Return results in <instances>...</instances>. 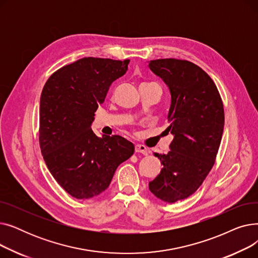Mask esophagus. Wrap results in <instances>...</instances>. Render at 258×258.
I'll list each match as a JSON object with an SVG mask.
<instances>
[{"label": "esophagus", "mask_w": 258, "mask_h": 258, "mask_svg": "<svg viewBox=\"0 0 258 258\" xmlns=\"http://www.w3.org/2000/svg\"><path fill=\"white\" fill-rule=\"evenodd\" d=\"M135 152H136V153H141L143 155H147L148 154L147 148L144 145H141V144H136V145H135Z\"/></svg>", "instance_id": "34e87169"}]
</instances>
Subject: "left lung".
Returning <instances> with one entry per match:
<instances>
[{"instance_id":"left-lung-1","label":"left lung","mask_w":258,"mask_h":258,"mask_svg":"<svg viewBox=\"0 0 258 258\" xmlns=\"http://www.w3.org/2000/svg\"><path fill=\"white\" fill-rule=\"evenodd\" d=\"M148 67L169 88L166 131L173 135L167 155L155 153L163 168L148 187L158 199L175 203L195 194L214 164L224 132V105L211 77L194 62L162 58Z\"/></svg>"}]
</instances>
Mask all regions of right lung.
Masks as SVG:
<instances>
[{
	"label": "right lung",
	"mask_w": 258,
	"mask_h": 258,
	"mask_svg": "<svg viewBox=\"0 0 258 258\" xmlns=\"http://www.w3.org/2000/svg\"><path fill=\"white\" fill-rule=\"evenodd\" d=\"M130 59L84 57L54 72L39 103V146L53 178L78 200L100 195L117 167L135 152L120 136L98 138L91 128L113 81Z\"/></svg>",
	"instance_id": "obj_1"
}]
</instances>
